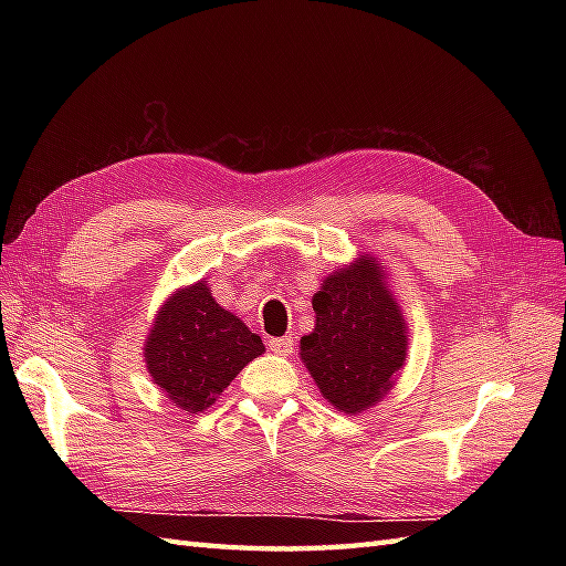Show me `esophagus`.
I'll return each mask as SVG.
<instances>
[{"instance_id":"1","label":"esophagus","mask_w":566,"mask_h":566,"mask_svg":"<svg viewBox=\"0 0 566 566\" xmlns=\"http://www.w3.org/2000/svg\"><path fill=\"white\" fill-rule=\"evenodd\" d=\"M268 345L274 355H290L294 350V338L292 335H284V338L268 340Z\"/></svg>"}]
</instances>
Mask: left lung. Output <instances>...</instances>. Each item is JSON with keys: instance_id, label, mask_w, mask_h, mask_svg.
<instances>
[{"instance_id": "left-lung-1", "label": "left lung", "mask_w": 566, "mask_h": 566, "mask_svg": "<svg viewBox=\"0 0 566 566\" xmlns=\"http://www.w3.org/2000/svg\"><path fill=\"white\" fill-rule=\"evenodd\" d=\"M316 328L302 338V359L321 394L345 413L375 406L406 359L401 311L367 258L333 272L314 296Z\"/></svg>"}]
</instances>
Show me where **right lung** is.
<instances>
[{
  "instance_id": "1",
  "label": "right lung",
  "mask_w": 566,
  "mask_h": 566,
  "mask_svg": "<svg viewBox=\"0 0 566 566\" xmlns=\"http://www.w3.org/2000/svg\"><path fill=\"white\" fill-rule=\"evenodd\" d=\"M262 353L260 335L216 304L209 286L197 282L160 308L148 335L146 363L167 399L199 413Z\"/></svg>"
}]
</instances>
